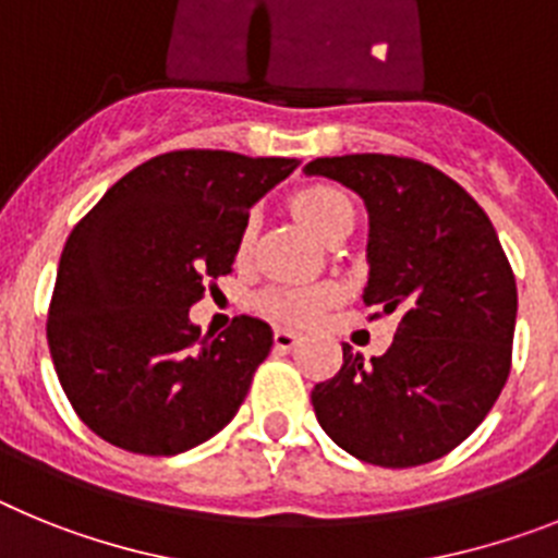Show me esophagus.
I'll use <instances>...</instances> for the list:
<instances>
[{"label":"esophagus","mask_w":558,"mask_h":558,"mask_svg":"<svg viewBox=\"0 0 558 558\" xmlns=\"http://www.w3.org/2000/svg\"><path fill=\"white\" fill-rule=\"evenodd\" d=\"M298 342H300V333L289 331V328H275V348L289 351V348H294Z\"/></svg>","instance_id":"obj_1"}]
</instances>
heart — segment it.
Returning a JSON list of instances; mask_svg holds the SVG:
<instances>
[{
  "mask_svg": "<svg viewBox=\"0 0 558 558\" xmlns=\"http://www.w3.org/2000/svg\"><path fill=\"white\" fill-rule=\"evenodd\" d=\"M292 210L317 239L326 241L328 232L339 227L345 219H353L351 198L339 187L331 185H312L306 191H300L292 198ZM255 241V216L244 221L239 239V252L246 255ZM331 286H312V289H269L258 298L260 312L269 314L283 323H312L323 308L333 300Z\"/></svg>",
  "mask_w": 558,
  "mask_h": 558,
  "instance_id": "obj_1",
  "label": "heart"
}]
</instances>
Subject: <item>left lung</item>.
<instances>
[{
	"mask_svg": "<svg viewBox=\"0 0 558 558\" xmlns=\"http://www.w3.org/2000/svg\"><path fill=\"white\" fill-rule=\"evenodd\" d=\"M306 177L342 182L367 207L365 306L399 314L393 345L312 390L319 426L373 466L407 469L477 429L511 371L517 283L494 225L463 187L418 159L319 157ZM379 317V314H373Z\"/></svg>",
	"mask_w": 558,
	"mask_h": 558,
	"instance_id": "1",
	"label": "left lung"
}]
</instances>
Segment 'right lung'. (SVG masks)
Here are the masks:
<instances>
[{
  "label": "right lung",
  "instance_id": "1",
  "mask_svg": "<svg viewBox=\"0 0 558 558\" xmlns=\"http://www.w3.org/2000/svg\"><path fill=\"white\" fill-rule=\"evenodd\" d=\"M298 159L171 151L137 165L66 239L47 342L92 433L137 454H179L221 433L272 348L258 317L198 331L191 306L230 275L250 207Z\"/></svg>",
  "mask_w": 558,
  "mask_h": 558
}]
</instances>
